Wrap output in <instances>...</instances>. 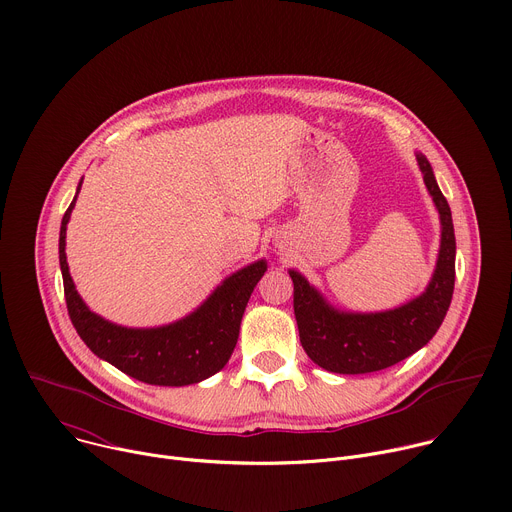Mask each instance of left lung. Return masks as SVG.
Masks as SVG:
<instances>
[{
	"instance_id": "1",
	"label": "left lung",
	"mask_w": 512,
	"mask_h": 512,
	"mask_svg": "<svg viewBox=\"0 0 512 512\" xmlns=\"http://www.w3.org/2000/svg\"><path fill=\"white\" fill-rule=\"evenodd\" d=\"M417 164L442 221L440 255L433 277L419 298L377 314L338 312L298 271H289L294 281V314L300 342L318 367L330 373L362 375L389 369L425 346L446 318L456 281L452 210L435 182L427 158L417 154Z\"/></svg>"
}]
</instances>
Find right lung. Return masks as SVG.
Instances as JSON below:
<instances>
[{
    "mask_svg": "<svg viewBox=\"0 0 512 512\" xmlns=\"http://www.w3.org/2000/svg\"><path fill=\"white\" fill-rule=\"evenodd\" d=\"M75 200L62 216L58 259L68 316L83 342L121 373L148 385L184 387L221 371L237 346L247 302L257 281L267 271V263L261 259L227 277L223 285H218L214 294L184 320L162 328H123L93 314L77 294L68 273L64 239Z\"/></svg>",
    "mask_w": 512,
    "mask_h": 512,
    "instance_id": "1",
    "label": "right lung"
}]
</instances>
